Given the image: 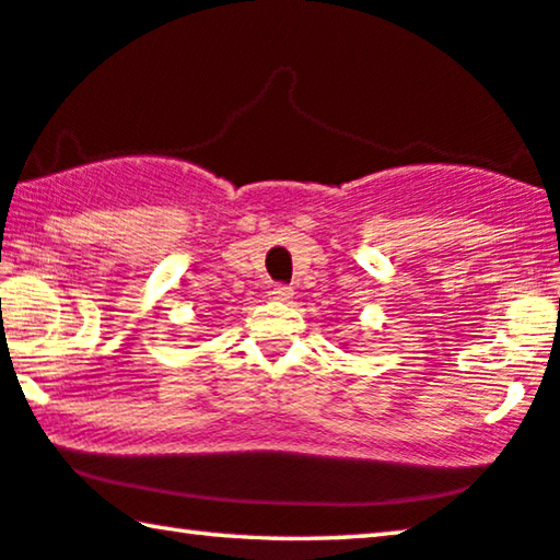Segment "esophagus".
Masks as SVG:
<instances>
[{
  "label": "esophagus",
  "mask_w": 560,
  "mask_h": 560,
  "mask_svg": "<svg viewBox=\"0 0 560 560\" xmlns=\"http://www.w3.org/2000/svg\"><path fill=\"white\" fill-rule=\"evenodd\" d=\"M292 295H295V290L288 288V285H275V288H272V298H275V300H282V303H288V300H290Z\"/></svg>",
  "instance_id": "esophagus-1"
}]
</instances>
